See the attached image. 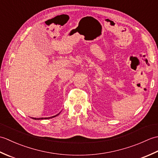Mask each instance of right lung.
I'll use <instances>...</instances> for the list:
<instances>
[{
    "label": "right lung",
    "instance_id": "1",
    "mask_svg": "<svg viewBox=\"0 0 158 158\" xmlns=\"http://www.w3.org/2000/svg\"><path fill=\"white\" fill-rule=\"evenodd\" d=\"M60 114V113H59ZM59 114H58V115H55V116H52V117H45V118H43V117H41V118H32V119H50V118H53V117H56L57 115H58Z\"/></svg>",
    "mask_w": 158,
    "mask_h": 158
}]
</instances>
